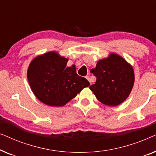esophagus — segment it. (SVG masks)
<instances>
[{
  "label": "esophagus",
  "instance_id": "34e87169",
  "mask_svg": "<svg viewBox=\"0 0 156 156\" xmlns=\"http://www.w3.org/2000/svg\"><path fill=\"white\" fill-rule=\"evenodd\" d=\"M86 79H87V80H88V81H89V82H90V84H91V80H90V78H89V76H86Z\"/></svg>",
  "mask_w": 156,
  "mask_h": 156
}]
</instances>
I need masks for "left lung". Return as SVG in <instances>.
Instances as JSON below:
<instances>
[{"label":"left lung","instance_id":"1","mask_svg":"<svg viewBox=\"0 0 156 156\" xmlns=\"http://www.w3.org/2000/svg\"><path fill=\"white\" fill-rule=\"evenodd\" d=\"M90 72L97 81L89 89L102 104L118 106L129 96L134 84L133 69L123 57L112 53L98 61Z\"/></svg>","mask_w":156,"mask_h":156}]
</instances>
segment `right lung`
<instances>
[{
    "label": "right lung",
    "mask_w": 156,
    "mask_h": 156,
    "mask_svg": "<svg viewBox=\"0 0 156 156\" xmlns=\"http://www.w3.org/2000/svg\"><path fill=\"white\" fill-rule=\"evenodd\" d=\"M68 59L55 52L36 57L30 64L27 80L36 97L44 104L62 106L89 86L76 74L74 65L67 67Z\"/></svg>",
    "instance_id": "1"
}]
</instances>
